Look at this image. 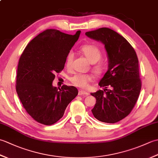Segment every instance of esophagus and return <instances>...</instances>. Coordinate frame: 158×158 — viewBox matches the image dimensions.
<instances>
[{
	"label": "esophagus",
	"instance_id": "34e87169",
	"mask_svg": "<svg viewBox=\"0 0 158 158\" xmlns=\"http://www.w3.org/2000/svg\"><path fill=\"white\" fill-rule=\"evenodd\" d=\"M78 94L79 95H83V96H87L89 94L85 92V91H83V90H79V92H78Z\"/></svg>",
	"mask_w": 158,
	"mask_h": 158
}]
</instances>
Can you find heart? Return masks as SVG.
<instances>
[{
	"mask_svg": "<svg viewBox=\"0 0 158 158\" xmlns=\"http://www.w3.org/2000/svg\"><path fill=\"white\" fill-rule=\"evenodd\" d=\"M82 53L86 57V58L89 60V62L92 64L96 63L93 66V69L97 74H99L102 71L103 65L102 63H96L99 61L102 56L101 51L98 47L94 45H83L81 48ZM74 58V54L72 52L69 53L66 57V66H70L71 65L73 60ZM92 80V76L88 74H76L70 78L71 81L74 85L81 88H85L88 87L89 82Z\"/></svg>",
	"mask_w": 158,
	"mask_h": 158,
	"instance_id": "heart-1",
	"label": "heart"
}]
</instances>
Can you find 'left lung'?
I'll use <instances>...</instances> for the list:
<instances>
[{
	"instance_id": "left-lung-1",
	"label": "left lung",
	"mask_w": 158,
	"mask_h": 158,
	"mask_svg": "<svg viewBox=\"0 0 158 158\" xmlns=\"http://www.w3.org/2000/svg\"><path fill=\"white\" fill-rule=\"evenodd\" d=\"M85 35L103 43L109 63L98 83L103 90L91 93L96 99L92 112L100 122L116 123L129 115L138 100L141 89L138 58L128 41L111 29L101 28Z\"/></svg>"
}]
</instances>
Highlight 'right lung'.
<instances>
[{
  "label": "right lung",
  "instance_id": "1",
  "mask_svg": "<svg viewBox=\"0 0 158 158\" xmlns=\"http://www.w3.org/2000/svg\"><path fill=\"white\" fill-rule=\"evenodd\" d=\"M81 31L74 35L48 29L33 39L19 60L16 92L30 115L44 125H52L63 117L69 104L78 94L74 86L53 87L55 73L63 70L70 50Z\"/></svg>",
  "mask_w": 158,
  "mask_h": 158
}]
</instances>
